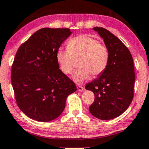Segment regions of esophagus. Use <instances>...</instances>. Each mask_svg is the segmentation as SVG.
Returning <instances> with one entry per match:
<instances>
[{"label": "esophagus", "instance_id": "34e87169", "mask_svg": "<svg viewBox=\"0 0 149 149\" xmlns=\"http://www.w3.org/2000/svg\"><path fill=\"white\" fill-rule=\"evenodd\" d=\"M77 91H79V92H83L84 90V87H82L81 86H77Z\"/></svg>", "mask_w": 149, "mask_h": 149}]
</instances>
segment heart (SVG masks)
I'll return each mask as SVG.
<instances>
[{"instance_id":"1","label":"heart","mask_w":149,"mask_h":149,"mask_svg":"<svg viewBox=\"0 0 149 149\" xmlns=\"http://www.w3.org/2000/svg\"><path fill=\"white\" fill-rule=\"evenodd\" d=\"M109 52L106 47L97 39L87 35H81L71 39L68 47H59L56 52V60L61 71L70 74L77 61V70L72 79L81 84L90 78L102 74L109 61Z\"/></svg>"}]
</instances>
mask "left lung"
<instances>
[{"label": "left lung", "instance_id": "obj_1", "mask_svg": "<svg viewBox=\"0 0 149 149\" xmlns=\"http://www.w3.org/2000/svg\"><path fill=\"white\" fill-rule=\"evenodd\" d=\"M109 52V61L102 74L85 88L94 92L91 114L106 120L115 118L129 107L134 96L135 81L133 59L128 49L118 37L102 27H94Z\"/></svg>", "mask_w": 149, "mask_h": 149}]
</instances>
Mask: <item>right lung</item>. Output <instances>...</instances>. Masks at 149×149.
I'll return each mask as SVG.
<instances>
[{
  "mask_svg": "<svg viewBox=\"0 0 149 149\" xmlns=\"http://www.w3.org/2000/svg\"><path fill=\"white\" fill-rule=\"evenodd\" d=\"M69 29H41L20 46L11 71L19 108L28 117L46 123L59 116L77 88L59 70L56 52L72 34Z\"/></svg>",
  "mask_w": 149,
  "mask_h": 149,
  "instance_id": "right-lung-1",
  "label": "right lung"
}]
</instances>
